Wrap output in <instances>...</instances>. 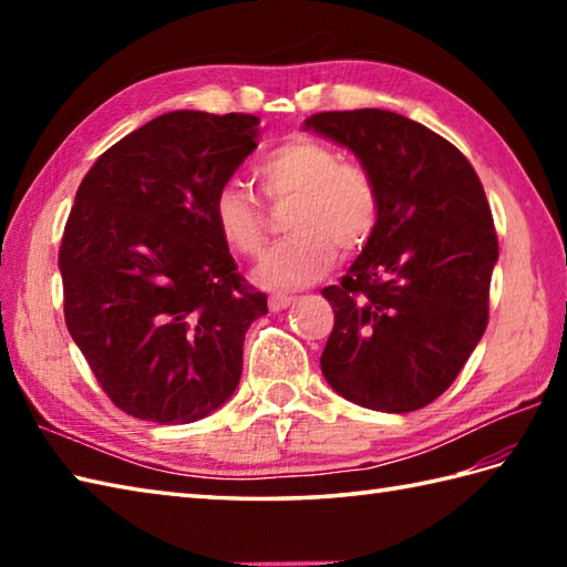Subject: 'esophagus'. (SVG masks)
Returning a JSON list of instances; mask_svg holds the SVG:
<instances>
[{"label": "esophagus", "instance_id": "esophagus-1", "mask_svg": "<svg viewBox=\"0 0 567 567\" xmlns=\"http://www.w3.org/2000/svg\"><path fill=\"white\" fill-rule=\"evenodd\" d=\"M295 302V297L292 295H285V292H272L270 297H268V307H270V311H282V309H287Z\"/></svg>", "mask_w": 567, "mask_h": 567}]
</instances>
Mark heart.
<instances>
[{
	"label": "heart",
	"mask_w": 567,
	"mask_h": 567,
	"mask_svg": "<svg viewBox=\"0 0 567 567\" xmlns=\"http://www.w3.org/2000/svg\"><path fill=\"white\" fill-rule=\"evenodd\" d=\"M256 177L270 199L295 197L285 238L265 252L256 280L270 290L315 285L336 262V246L363 248L378 224V187L365 167L315 138H290L256 163ZM216 231L238 256H256L265 244L260 204L238 183L216 189L212 202Z\"/></svg>",
	"instance_id": "heart-1"
}]
</instances>
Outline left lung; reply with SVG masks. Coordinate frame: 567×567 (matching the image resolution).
Here are the masks:
<instances>
[{
  "label": "left lung",
  "mask_w": 567,
  "mask_h": 567,
  "mask_svg": "<svg viewBox=\"0 0 567 567\" xmlns=\"http://www.w3.org/2000/svg\"><path fill=\"white\" fill-rule=\"evenodd\" d=\"M305 131L351 151L378 187V224L341 285L323 287L331 388L358 406L404 414L431 404L487 327L499 258L485 189L453 143L384 110L321 112Z\"/></svg>",
  "instance_id": "1"
}]
</instances>
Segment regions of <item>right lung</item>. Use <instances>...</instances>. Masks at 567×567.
<instances>
[{
    "label": "right lung",
    "mask_w": 567,
    "mask_h": 567,
    "mask_svg": "<svg viewBox=\"0 0 567 567\" xmlns=\"http://www.w3.org/2000/svg\"><path fill=\"white\" fill-rule=\"evenodd\" d=\"M258 124L167 112L104 151L78 187L58 256L65 323L128 416L192 424L238 388L268 297L238 275L212 202L258 148Z\"/></svg>",
    "instance_id": "right-lung-1"
}]
</instances>
